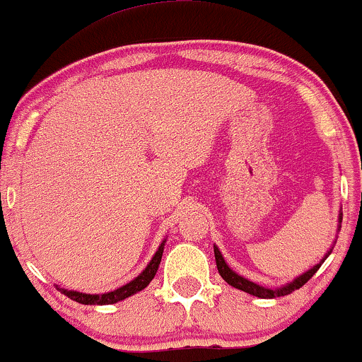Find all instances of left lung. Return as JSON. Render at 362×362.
Segmentation results:
<instances>
[{"label":"left lung","instance_id":"8db88e82","mask_svg":"<svg viewBox=\"0 0 362 362\" xmlns=\"http://www.w3.org/2000/svg\"><path fill=\"white\" fill-rule=\"evenodd\" d=\"M340 223H342V213H340V211H339V226H337V231L340 230ZM332 248H334V245H332ZM332 248L325 253V255L322 257V260H320L318 264H315L313 267L308 269V271H306V272H303L301 276L294 277L293 281L286 282V284L279 286V288H265V286L257 284V282H253L250 279H247V277H243V276H240V274H236L233 269H231L230 265L226 264V260H224L223 253L219 252L218 245H214V257H216V265H218L219 276H221L223 279L228 282V284L233 286V288L240 289V291H245V293L252 294V296L262 298V300H272V298H279V296H286V294H291V293H293V291L300 289L301 286H305L306 282H308L311 277H313V274L318 271L320 265H322L323 262L327 260V257L332 253Z\"/></svg>","mask_w":362,"mask_h":362}]
</instances>
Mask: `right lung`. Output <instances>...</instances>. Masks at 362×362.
<instances>
[{"label": "right lung", "mask_w": 362, "mask_h": 362, "mask_svg": "<svg viewBox=\"0 0 362 362\" xmlns=\"http://www.w3.org/2000/svg\"><path fill=\"white\" fill-rule=\"evenodd\" d=\"M165 243H167V238L160 243L158 250L153 259L149 260V264L144 267V271L139 274L138 277H134L131 282L127 284L120 286V288L109 291V293H102V294H86V293H80V291H71V289H64L61 286H56L57 291H61L64 296H68L69 300L81 303V305H114V303H119L126 298L132 296V294L139 293L144 288H148L149 282L153 281V277L156 276L158 267H160V262H161V255H163V248Z\"/></svg>", "instance_id": "add662e5"}]
</instances>
